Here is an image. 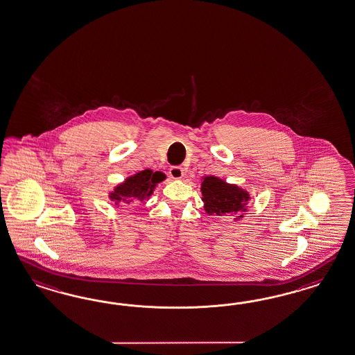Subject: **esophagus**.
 Masks as SVG:
<instances>
[{"label": "esophagus", "mask_w": 355, "mask_h": 355, "mask_svg": "<svg viewBox=\"0 0 355 355\" xmlns=\"http://www.w3.org/2000/svg\"><path fill=\"white\" fill-rule=\"evenodd\" d=\"M169 174H171V177H172L173 180H181L184 172H183V168H182V166L174 165V166H171V169H169Z\"/></svg>", "instance_id": "esophagus-1"}]
</instances>
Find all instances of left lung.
<instances>
[{
	"mask_svg": "<svg viewBox=\"0 0 355 355\" xmlns=\"http://www.w3.org/2000/svg\"><path fill=\"white\" fill-rule=\"evenodd\" d=\"M201 193L204 209L210 216L237 214L240 211H246L248 201L250 200L248 191L242 190L236 184H230L214 175L204 177V181L201 183ZM241 216H239L234 219Z\"/></svg>",
	"mask_w": 355,
	"mask_h": 355,
	"instance_id": "1",
	"label": "left lung"
}]
</instances>
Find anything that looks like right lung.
Returning a JSON list of instances; mask_svg holds the SVG:
<instances>
[{
  "mask_svg": "<svg viewBox=\"0 0 355 355\" xmlns=\"http://www.w3.org/2000/svg\"><path fill=\"white\" fill-rule=\"evenodd\" d=\"M164 180V173L145 169L118 184L110 193V199L115 201V205L121 204V207L123 204H139L153 193L157 183Z\"/></svg>",
  "mask_w": 355,
  "mask_h": 355,
  "instance_id": "obj_1",
  "label": "right lung"
}]
</instances>
